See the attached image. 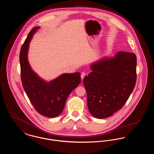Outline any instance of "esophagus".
I'll use <instances>...</instances> for the list:
<instances>
[{
  "label": "esophagus",
  "instance_id": "34e87169",
  "mask_svg": "<svg viewBox=\"0 0 154 154\" xmlns=\"http://www.w3.org/2000/svg\"><path fill=\"white\" fill-rule=\"evenodd\" d=\"M85 75H86L85 73H84V72H82V73H81V78L82 80L84 78V77L85 76Z\"/></svg>",
  "mask_w": 154,
  "mask_h": 154
}]
</instances>
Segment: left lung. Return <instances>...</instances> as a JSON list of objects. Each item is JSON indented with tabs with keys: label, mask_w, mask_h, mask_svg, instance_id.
<instances>
[{
	"label": "left lung",
	"mask_w": 154,
	"mask_h": 154,
	"mask_svg": "<svg viewBox=\"0 0 154 154\" xmlns=\"http://www.w3.org/2000/svg\"><path fill=\"white\" fill-rule=\"evenodd\" d=\"M136 63L134 54L118 52L90 65L92 72L83 83L88 110L94 117H110L122 107L136 84Z\"/></svg>",
	"instance_id": "left-lung-1"
}]
</instances>
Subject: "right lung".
Returning a JSON list of instances; mask_svg holds the SVG:
<instances>
[{"label":"right lung","mask_w":154,"mask_h":154,"mask_svg":"<svg viewBox=\"0 0 154 154\" xmlns=\"http://www.w3.org/2000/svg\"><path fill=\"white\" fill-rule=\"evenodd\" d=\"M40 26L30 30L20 54L22 86L35 110L44 117L60 115L66 100L81 82V73H63L50 81L40 77L32 69L28 60L29 43Z\"/></svg>","instance_id":"obj_1"}]
</instances>
